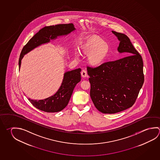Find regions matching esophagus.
Here are the masks:
<instances>
[{
	"instance_id": "34e87169",
	"label": "esophagus",
	"mask_w": 160,
	"mask_h": 160,
	"mask_svg": "<svg viewBox=\"0 0 160 160\" xmlns=\"http://www.w3.org/2000/svg\"><path fill=\"white\" fill-rule=\"evenodd\" d=\"M81 76L82 78H86L87 76V71L85 70H82L81 72Z\"/></svg>"
}]
</instances>
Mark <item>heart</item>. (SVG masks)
I'll list each match as a JSON object with an SVG mask.
<instances>
[{"label":"heart","instance_id":"1","mask_svg":"<svg viewBox=\"0 0 160 160\" xmlns=\"http://www.w3.org/2000/svg\"><path fill=\"white\" fill-rule=\"evenodd\" d=\"M81 53L87 55L88 64L93 68L99 67L106 61L110 52V45L97 35H92L84 39L78 47ZM75 57L78 56L75 51Z\"/></svg>","mask_w":160,"mask_h":160}]
</instances>
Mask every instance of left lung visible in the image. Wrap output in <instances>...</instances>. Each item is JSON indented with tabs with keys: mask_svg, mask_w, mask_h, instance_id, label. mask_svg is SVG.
Masks as SVG:
<instances>
[{
	"mask_svg": "<svg viewBox=\"0 0 160 160\" xmlns=\"http://www.w3.org/2000/svg\"><path fill=\"white\" fill-rule=\"evenodd\" d=\"M120 42L119 53L126 56L95 68H88L90 95L97 109L103 113L122 111L134 104L144 83L142 58L125 34L112 31Z\"/></svg>",
	"mask_w": 160,
	"mask_h": 160,
	"instance_id": "8db88e82",
	"label": "left lung"
}]
</instances>
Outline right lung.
Returning a JSON list of instances; mask_svg holds the SVG:
<instances>
[{"mask_svg": "<svg viewBox=\"0 0 160 160\" xmlns=\"http://www.w3.org/2000/svg\"><path fill=\"white\" fill-rule=\"evenodd\" d=\"M75 30L73 23L45 26L42 28L23 48L18 61L19 69L22 59L28 52L40 45L48 44L51 40L57 39L58 37L67 36ZM81 68H78L65 72L61 85L53 95L38 101L30 98L28 100L34 107L42 111L52 113L61 111L67 106L75 87L81 80Z\"/></svg>", "mask_w": 160, "mask_h": 160, "instance_id": "1", "label": "right lung"}]
</instances>
